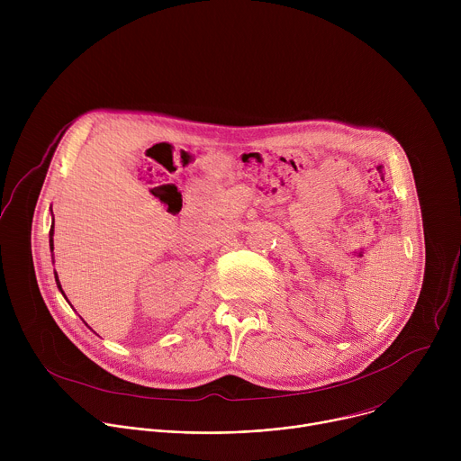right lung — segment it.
I'll list each match as a JSON object with an SVG mask.
<instances>
[{"label": "right lung", "instance_id": "right-lung-1", "mask_svg": "<svg viewBox=\"0 0 461 461\" xmlns=\"http://www.w3.org/2000/svg\"><path fill=\"white\" fill-rule=\"evenodd\" d=\"M52 233H54V230H52V226H50V251H52ZM54 277H56V285H58V288L61 290V285H59V281H58V276H56V272H54ZM63 294V292H61Z\"/></svg>", "mask_w": 461, "mask_h": 461}]
</instances>
